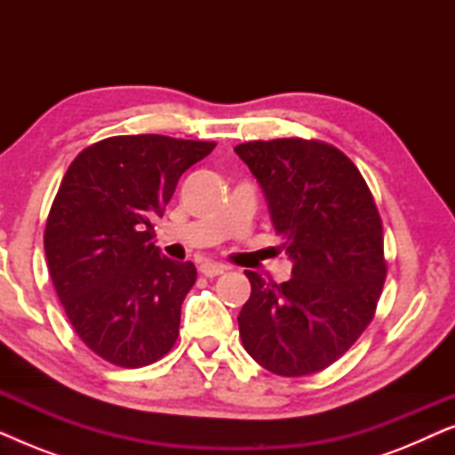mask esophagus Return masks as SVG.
I'll return each mask as SVG.
<instances>
[{"label":"esophagus","mask_w":455,"mask_h":455,"mask_svg":"<svg viewBox=\"0 0 455 455\" xmlns=\"http://www.w3.org/2000/svg\"><path fill=\"white\" fill-rule=\"evenodd\" d=\"M198 269H201V273L203 275H207V277H217V275H221L223 271H226V265H221V263H213V260H204V263L198 267Z\"/></svg>","instance_id":"34e87169"}]
</instances>
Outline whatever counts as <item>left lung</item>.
<instances>
[{
	"label": "left lung",
	"instance_id": "obj_1",
	"mask_svg": "<svg viewBox=\"0 0 455 455\" xmlns=\"http://www.w3.org/2000/svg\"><path fill=\"white\" fill-rule=\"evenodd\" d=\"M234 151L257 178L291 260V279L279 285L246 271L242 344L275 375H313L372 321L387 275L381 217L358 167L331 145L277 139Z\"/></svg>",
	"mask_w": 455,
	"mask_h": 455
}]
</instances>
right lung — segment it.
Listing matches in <instances>:
<instances>
[{
	"label": "right lung",
	"instance_id": "obj_1",
	"mask_svg": "<svg viewBox=\"0 0 455 455\" xmlns=\"http://www.w3.org/2000/svg\"><path fill=\"white\" fill-rule=\"evenodd\" d=\"M213 148L111 136L84 148L61 180L45 228L47 267L74 331L111 364L139 369L176 344L196 269L161 254L153 221L182 173Z\"/></svg>",
	"mask_w": 455,
	"mask_h": 455
}]
</instances>
